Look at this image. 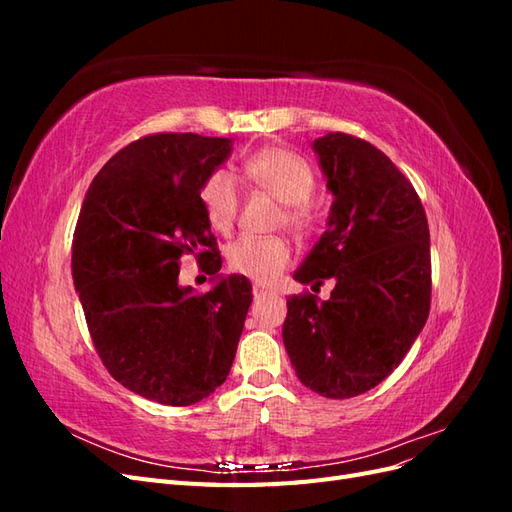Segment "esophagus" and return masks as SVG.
Instances as JSON below:
<instances>
[{
    "instance_id": "1",
    "label": "esophagus",
    "mask_w": 512,
    "mask_h": 512,
    "mask_svg": "<svg viewBox=\"0 0 512 512\" xmlns=\"http://www.w3.org/2000/svg\"><path fill=\"white\" fill-rule=\"evenodd\" d=\"M252 292H254V299H262V297H267V294H271L273 290H271V288H267V286H260V284H254Z\"/></svg>"
}]
</instances>
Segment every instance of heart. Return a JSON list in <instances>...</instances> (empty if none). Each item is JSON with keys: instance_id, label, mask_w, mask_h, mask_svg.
<instances>
[{"instance_id": "obj_1", "label": "heart", "mask_w": 512, "mask_h": 512, "mask_svg": "<svg viewBox=\"0 0 512 512\" xmlns=\"http://www.w3.org/2000/svg\"><path fill=\"white\" fill-rule=\"evenodd\" d=\"M243 175L258 190L267 192L284 205L280 222L297 232L307 235L316 224V211L309 203V196L316 188V175L309 162L284 147H265L252 153L243 162ZM200 205L213 230H232L239 211V183L235 175L224 168L207 175L198 190ZM292 260L290 243L280 237H239L228 247L230 269L258 284H271L280 277Z\"/></svg>"}]
</instances>
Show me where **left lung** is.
Returning <instances> with one entry per match:
<instances>
[{
	"mask_svg": "<svg viewBox=\"0 0 512 512\" xmlns=\"http://www.w3.org/2000/svg\"><path fill=\"white\" fill-rule=\"evenodd\" d=\"M335 196L314 250L294 280L329 301L292 294L284 346L314 393L348 399L391 376L425 327L431 305L429 226L410 179L371 143L344 132L314 141Z\"/></svg>",
	"mask_w": 512,
	"mask_h": 512,
	"instance_id": "left-lung-1",
	"label": "left lung"
}]
</instances>
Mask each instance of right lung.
<instances>
[{
  "mask_svg": "<svg viewBox=\"0 0 512 512\" xmlns=\"http://www.w3.org/2000/svg\"><path fill=\"white\" fill-rule=\"evenodd\" d=\"M230 153L228 138L147 134L91 181L72 239V280L100 361L132 393L192 406L224 384L252 284L220 277L209 292L181 288L179 260L222 269L198 190Z\"/></svg>",
  "mask_w": 512,
  "mask_h": 512,
  "instance_id": "1",
  "label": "right lung"
}]
</instances>
